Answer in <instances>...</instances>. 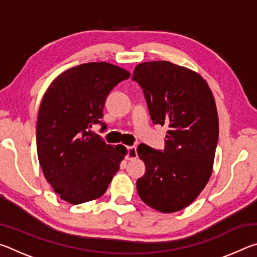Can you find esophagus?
<instances>
[{
	"mask_svg": "<svg viewBox=\"0 0 257 257\" xmlns=\"http://www.w3.org/2000/svg\"><path fill=\"white\" fill-rule=\"evenodd\" d=\"M137 158V149L136 146H129L127 147V155H125V159L127 160H133Z\"/></svg>",
	"mask_w": 257,
	"mask_h": 257,
	"instance_id": "esophagus-1",
	"label": "esophagus"
}]
</instances>
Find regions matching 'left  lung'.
<instances>
[{"mask_svg": "<svg viewBox=\"0 0 257 257\" xmlns=\"http://www.w3.org/2000/svg\"><path fill=\"white\" fill-rule=\"evenodd\" d=\"M132 79L143 89L153 123L168 127L163 151L138 146L146 168L138 195L156 211H180L211 177L219 139L214 97L201 76L168 61L138 64Z\"/></svg>", "mask_w": 257, "mask_h": 257, "instance_id": "1", "label": "left lung"}]
</instances>
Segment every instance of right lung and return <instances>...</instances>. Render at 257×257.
I'll return each instance as SVG.
<instances>
[{"mask_svg":"<svg viewBox=\"0 0 257 257\" xmlns=\"http://www.w3.org/2000/svg\"><path fill=\"white\" fill-rule=\"evenodd\" d=\"M130 73L106 62L68 69L43 96L36 124L38 161L43 173L63 201L81 204L101 197L121 161L122 145H107L92 127L101 124L111 90Z\"/></svg>","mask_w":257,"mask_h":257,"instance_id":"obj_1","label":"right lung"}]
</instances>
